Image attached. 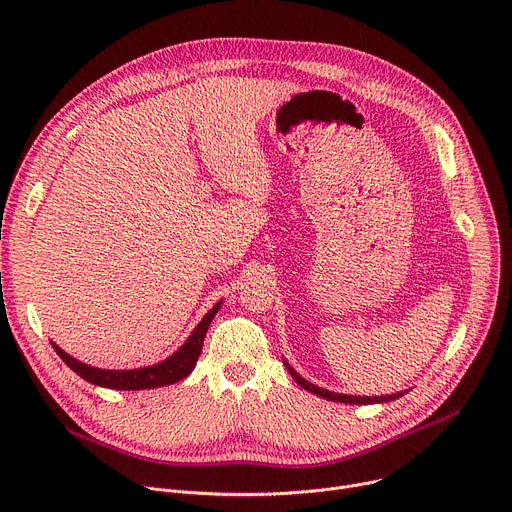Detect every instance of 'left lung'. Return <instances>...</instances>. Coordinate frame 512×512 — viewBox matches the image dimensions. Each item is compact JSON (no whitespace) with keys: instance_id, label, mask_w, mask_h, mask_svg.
<instances>
[{"instance_id":"1","label":"left lung","mask_w":512,"mask_h":512,"mask_svg":"<svg viewBox=\"0 0 512 512\" xmlns=\"http://www.w3.org/2000/svg\"><path fill=\"white\" fill-rule=\"evenodd\" d=\"M283 364H285V369L289 371V375L296 379V383L300 385V387H304L306 391H310V393H314V395H318V397H324V399H328V401H338V403H350V405H373V403H387V401H395V399H399V397H403L407 391H399V393H393V395H381V397H356V395H344V393H334V391H328V389H322V387H318V385H314V383H310V381H306L298 371H294V367H291V364L287 362V360H283Z\"/></svg>"}]
</instances>
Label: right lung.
Wrapping results in <instances>:
<instances>
[{"mask_svg":"<svg viewBox=\"0 0 512 512\" xmlns=\"http://www.w3.org/2000/svg\"><path fill=\"white\" fill-rule=\"evenodd\" d=\"M221 304L223 302H216L212 306V310L206 312V316L198 322V326L192 330L188 340L172 356L164 358L158 364H152V367H139V369H129V371L127 369L125 371H109V369L91 367V364L77 360L75 356L66 354L54 342H52V348L72 371L97 387H107V389H117V391H141V389H156V387L174 385V383L186 379L194 371L196 360L202 350L206 330H208L212 318L216 316L218 308H221Z\"/></svg>","mask_w":512,"mask_h":512,"instance_id":"obj_1","label":"right lung"}]
</instances>
